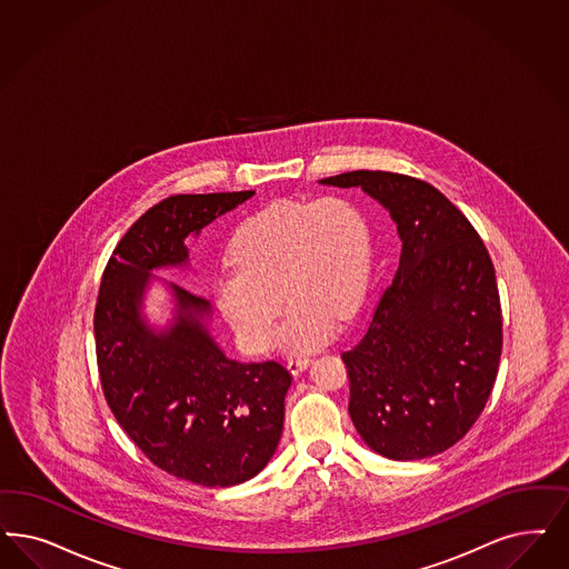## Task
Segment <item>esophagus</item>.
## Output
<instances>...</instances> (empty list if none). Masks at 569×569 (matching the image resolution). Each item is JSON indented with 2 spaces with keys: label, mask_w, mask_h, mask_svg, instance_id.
Instances as JSON below:
<instances>
[{
  "label": "esophagus",
  "mask_w": 569,
  "mask_h": 569,
  "mask_svg": "<svg viewBox=\"0 0 569 569\" xmlns=\"http://www.w3.org/2000/svg\"><path fill=\"white\" fill-rule=\"evenodd\" d=\"M309 363H311L309 357H290L288 359V370L292 373H300L302 370H307Z\"/></svg>",
  "instance_id": "1"
}]
</instances>
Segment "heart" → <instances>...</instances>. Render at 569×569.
Wrapping results in <instances>:
<instances>
[{
  "instance_id": "heart-1",
  "label": "heart",
  "mask_w": 569,
  "mask_h": 569,
  "mask_svg": "<svg viewBox=\"0 0 569 569\" xmlns=\"http://www.w3.org/2000/svg\"><path fill=\"white\" fill-rule=\"evenodd\" d=\"M216 274V302L250 353L269 351L288 298L281 345L313 351L351 319L368 290L372 239L363 212L345 197L274 201L246 218Z\"/></svg>"
}]
</instances>
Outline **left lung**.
I'll return each mask as SVG.
<instances>
[{
  "instance_id": "8db88e82",
  "label": "left lung",
  "mask_w": 569,
  "mask_h": 569,
  "mask_svg": "<svg viewBox=\"0 0 569 569\" xmlns=\"http://www.w3.org/2000/svg\"><path fill=\"white\" fill-rule=\"evenodd\" d=\"M319 182L359 187L389 210L401 239L391 286L342 353L355 429L391 460L441 453L483 412L498 373L502 309L488 248L425 180L355 170Z\"/></svg>"
}]
</instances>
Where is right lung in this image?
I'll list each match as a JSON object with an SVG mask.
<instances>
[{
  "mask_svg": "<svg viewBox=\"0 0 569 569\" xmlns=\"http://www.w3.org/2000/svg\"><path fill=\"white\" fill-rule=\"evenodd\" d=\"M252 196H172L147 210L109 258L94 311L100 385L119 427L156 467L203 488L267 467L292 373L229 359L208 332L210 302L177 283H168L177 309L163 330L147 323L142 300L153 269L189 264L187 237Z\"/></svg>",
  "mask_w": 569,
  "mask_h": 569,
  "instance_id": "add662e5",
  "label": "right lung"
}]
</instances>
